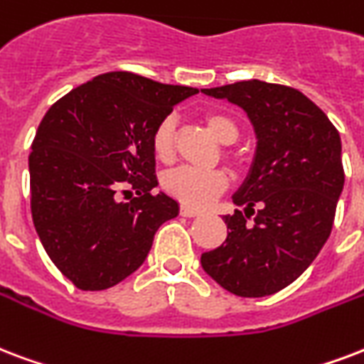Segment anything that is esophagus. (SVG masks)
Segmentation results:
<instances>
[{"label": "esophagus", "instance_id": "esophagus-1", "mask_svg": "<svg viewBox=\"0 0 364 364\" xmlns=\"http://www.w3.org/2000/svg\"><path fill=\"white\" fill-rule=\"evenodd\" d=\"M179 213H181L183 218H198V215H202V212H198V210H193V208H188V206H181Z\"/></svg>", "mask_w": 364, "mask_h": 364}]
</instances>
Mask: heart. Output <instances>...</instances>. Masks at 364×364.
<instances>
[{
	"instance_id": "heart-1",
	"label": "heart",
	"mask_w": 364,
	"mask_h": 364,
	"mask_svg": "<svg viewBox=\"0 0 364 364\" xmlns=\"http://www.w3.org/2000/svg\"><path fill=\"white\" fill-rule=\"evenodd\" d=\"M208 129L223 145H231L238 137V126L231 116L223 112H208L204 116ZM176 143V120L168 116L152 132L151 145L160 162H170ZM162 187L166 193L188 208L210 206L227 188V176L221 170H200L181 166L164 173Z\"/></svg>"
}]
</instances>
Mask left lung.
Here are the masks:
<instances>
[{"label":"left lung","mask_w":364,"mask_h":364,"mask_svg":"<svg viewBox=\"0 0 364 364\" xmlns=\"http://www.w3.org/2000/svg\"><path fill=\"white\" fill-rule=\"evenodd\" d=\"M202 91L242 108L257 139L248 177L232 194L244 212L223 215L225 242L202 254V269L235 296H271L328 240L343 188L340 133L294 87L248 80ZM250 213H257L252 224Z\"/></svg>","instance_id":"left-lung-1"}]
</instances>
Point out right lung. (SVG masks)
Listing matches in <instances>:
<instances>
[{
    "label": "right lung",
    "instance_id": "obj_1",
    "mask_svg": "<svg viewBox=\"0 0 364 364\" xmlns=\"http://www.w3.org/2000/svg\"><path fill=\"white\" fill-rule=\"evenodd\" d=\"M187 85L107 72L55 102L36 132L30 206L47 256L80 290H107L137 271L179 204L158 185L151 137ZM133 188L138 196L120 203Z\"/></svg>",
    "mask_w": 364,
    "mask_h": 364
}]
</instances>
